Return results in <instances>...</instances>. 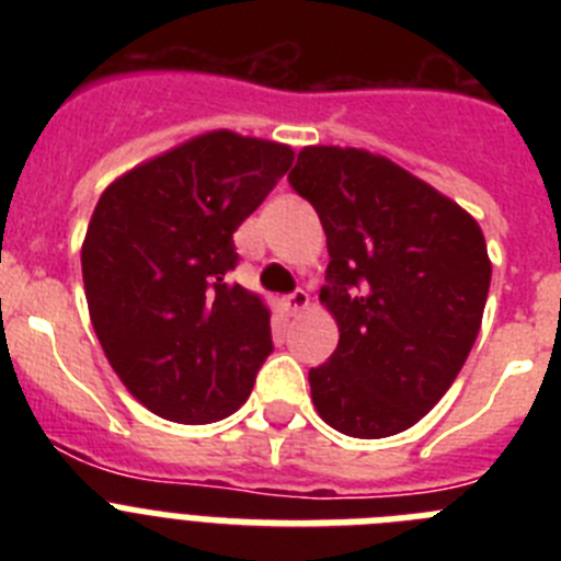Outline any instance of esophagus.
Masks as SVG:
<instances>
[{
  "mask_svg": "<svg viewBox=\"0 0 561 561\" xmlns=\"http://www.w3.org/2000/svg\"><path fill=\"white\" fill-rule=\"evenodd\" d=\"M284 306L289 314H297V311H304L309 306V291L306 289H295L291 295L284 297Z\"/></svg>",
  "mask_w": 561,
  "mask_h": 561,
  "instance_id": "1",
  "label": "esophagus"
}]
</instances>
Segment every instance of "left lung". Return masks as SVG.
<instances>
[{
	"instance_id": "8db88e82",
	"label": "left lung",
	"mask_w": 561,
	"mask_h": 561,
	"mask_svg": "<svg viewBox=\"0 0 561 561\" xmlns=\"http://www.w3.org/2000/svg\"><path fill=\"white\" fill-rule=\"evenodd\" d=\"M289 185L323 221L331 261L320 300L340 325L334 354L309 370L317 413L354 438L413 427L480 331L492 264L478 221L356 148H304Z\"/></svg>"
}]
</instances>
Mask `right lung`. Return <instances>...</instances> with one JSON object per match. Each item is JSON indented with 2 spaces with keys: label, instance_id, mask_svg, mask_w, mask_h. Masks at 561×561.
<instances>
[{
  "label": "right lung",
  "instance_id": "right-lung-1",
  "mask_svg": "<svg viewBox=\"0 0 561 561\" xmlns=\"http://www.w3.org/2000/svg\"><path fill=\"white\" fill-rule=\"evenodd\" d=\"M291 160L280 142L210 131L103 191L81 250L89 317L114 374L160 419H227L275 348L261 297L227 275L232 232Z\"/></svg>",
  "mask_w": 561,
  "mask_h": 561
}]
</instances>
